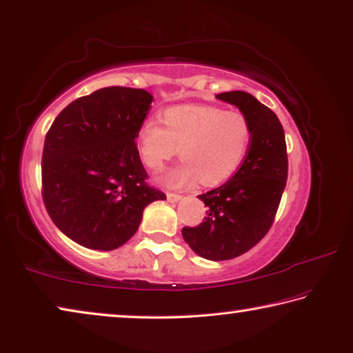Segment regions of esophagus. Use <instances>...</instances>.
Wrapping results in <instances>:
<instances>
[{"mask_svg":"<svg viewBox=\"0 0 353 353\" xmlns=\"http://www.w3.org/2000/svg\"><path fill=\"white\" fill-rule=\"evenodd\" d=\"M181 199H183L181 195H178V194H172V192L167 194V200H169L170 203H176V201H180Z\"/></svg>","mask_w":353,"mask_h":353,"instance_id":"obj_1","label":"esophagus"}]
</instances>
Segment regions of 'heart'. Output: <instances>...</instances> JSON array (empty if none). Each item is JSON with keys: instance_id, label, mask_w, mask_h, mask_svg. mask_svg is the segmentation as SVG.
<instances>
[{"instance_id": "b5f03b06", "label": "heart", "mask_w": 353, "mask_h": 353, "mask_svg": "<svg viewBox=\"0 0 353 353\" xmlns=\"http://www.w3.org/2000/svg\"><path fill=\"white\" fill-rule=\"evenodd\" d=\"M163 126L145 120L137 132L139 154L159 172L178 153L183 161L161 176L169 188H188L199 180L216 186L233 175L252 142V126L241 111L212 105H181L161 114Z\"/></svg>"}]
</instances>
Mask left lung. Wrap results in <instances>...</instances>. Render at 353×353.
Listing matches in <instances>:
<instances>
[{"mask_svg":"<svg viewBox=\"0 0 353 353\" xmlns=\"http://www.w3.org/2000/svg\"><path fill=\"white\" fill-rule=\"evenodd\" d=\"M216 98L245 115L252 142L239 170L222 186L199 195L208 217L197 227H184L183 239L199 256L211 261L233 259L261 241L279 210L288 180L285 131L274 111L242 90Z\"/></svg>","mask_w":353,"mask_h":353,"instance_id":"left-lung-1","label":"left lung"}]
</instances>
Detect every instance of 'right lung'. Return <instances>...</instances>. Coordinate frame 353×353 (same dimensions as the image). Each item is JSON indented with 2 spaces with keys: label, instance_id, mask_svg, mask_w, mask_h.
Wrapping results in <instances>:
<instances>
[{
  "label": "right lung",
  "instance_id": "right-lung-1",
  "mask_svg": "<svg viewBox=\"0 0 353 353\" xmlns=\"http://www.w3.org/2000/svg\"><path fill=\"white\" fill-rule=\"evenodd\" d=\"M153 95L112 85L81 97L45 137L43 203L67 238L92 250H115L139 228L145 206L164 200L145 183L136 139Z\"/></svg>",
  "mask_w": 353,
  "mask_h": 353
}]
</instances>
